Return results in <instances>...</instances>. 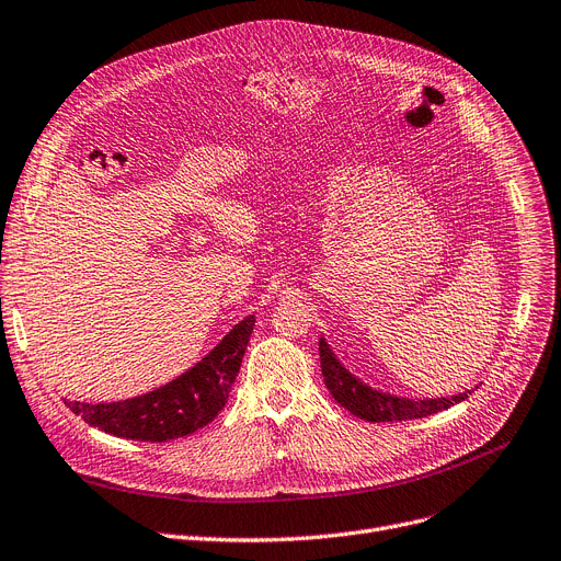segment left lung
I'll use <instances>...</instances> for the list:
<instances>
[{"instance_id":"left-lung-1","label":"left lung","mask_w":561,"mask_h":561,"mask_svg":"<svg viewBox=\"0 0 561 561\" xmlns=\"http://www.w3.org/2000/svg\"><path fill=\"white\" fill-rule=\"evenodd\" d=\"M321 353V371L325 387L339 405L351 410L355 417L364 422H403V420H420L435 415V412L447 410L460 401H466L472 389L456 397H440V399H403L387 392H378V389L369 387L355 378L344 364L336 359L328 341L321 336L319 341Z\"/></svg>"}]
</instances>
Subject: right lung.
<instances>
[{
	"mask_svg": "<svg viewBox=\"0 0 561 561\" xmlns=\"http://www.w3.org/2000/svg\"><path fill=\"white\" fill-rule=\"evenodd\" d=\"M254 321L250 313L202 362L149 394L114 403H66L89 426L126 440L167 443L190 435L210 424L225 408Z\"/></svg>",
	"mask_w": 561,
	"mask_h": 561,
	"instance_id": "add662e5",
	"label": "right lung"
}]
</instances>
